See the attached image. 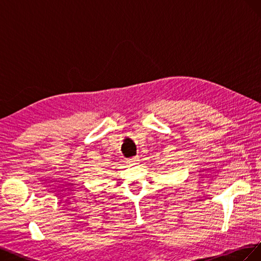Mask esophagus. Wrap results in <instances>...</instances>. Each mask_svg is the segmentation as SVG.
Segmentation results:
<instances>
[{"label":"esophagus","instance_id":"esophagus-1","mask_svg":"<svg viewBox=\"0 0 261 261\" xmlns=\"http://www.w3.org/2000/svg\"><path fill=\"white\" fill-rule=\"evenodd\" d=\"M127 162L130 164V165H136L139 163V158L138 156H135V158H132V159L127 160Z\"/></svg>","mask_w":261,"mask_h":261}]
</instances>
